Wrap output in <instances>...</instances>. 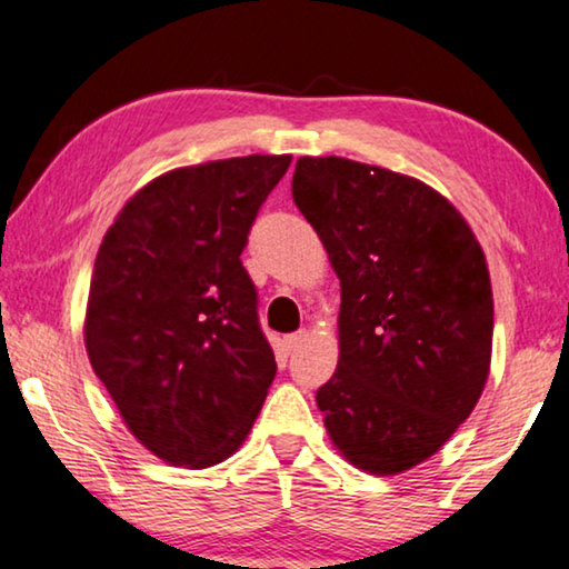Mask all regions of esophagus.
Here are the masks:
<instances>
[{"label": "esophagus", "mask_w": 569, "mask_h": 569, "mask_svg": "<svg viewBox=\"0 0 569 569\" xmlns=\"http://www.w3.org/2000/svg\"><path fill=\"white\" fill-rule=\"evenodd\" d=\"M305 339H308V331L290 333V336H287V339H284V349H287V351H295V349H300V346H302V341H305Z\"/></svg>", "instance_id": "1"}]
</instances>
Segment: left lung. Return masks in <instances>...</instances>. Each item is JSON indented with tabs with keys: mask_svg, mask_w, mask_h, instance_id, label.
I'll list each match as a JSON object with an SVG mask.
<instances>
[{
	"mask_svg": "<svg viewBox=\"0 0 569 569\" xmlns=\"http://www.w3.org/2000/svg\"><path fill=\"white\" fill-rule=\"evenodd\" d=\"M292 200L341 279L339 367L316 402L331 441L372 475L436 455L490 372L492 290L465 218L418 179L302 156Z\"/></svg>",
	"mask_w": 569,
	"mask_h": 569,
	"instance_id": "8db88e82",
	"label": "left lung"
}]
</instances>
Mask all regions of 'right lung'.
<instances>
[{"mask_svg":"<svg viewBox=\"0 0 569 569\" xmlns=\"http://www.w3.org/2000/svg\"><path fill=\"white\" fill-rule=\"evenodd\" d=\"M292 156L169 171L107 230L87 305V353L122 421L174 467L241 447L277 375L241 253Z\"/></svg>","mask_w":569,"mask_h":569,"instance_id":"1","label":"right lung"}]
</instances>
